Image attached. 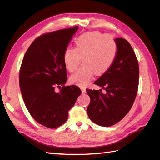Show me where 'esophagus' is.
I'll use <instances>...</instances> for the list:
<instances>
[{"instance_id":"34e87169","label":"esophagus","mask_w":160,"mask_h":160,"mask_svg":"<svg viewBox=\"0 0 160 160\" xmlns=\"http://www.w3.org/2000/svg\"><path fill=\"white\" fill-rule=\"evenodd\" d=\"M80 89H81V91H82V93H85V92H86L85 88H84V87H81Z\"/></svg>"}]
</instances>
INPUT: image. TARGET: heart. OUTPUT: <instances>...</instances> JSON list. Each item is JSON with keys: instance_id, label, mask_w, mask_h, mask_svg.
<instances>
[{"instance_id": "b5f03b06", "label": "heart", "mask_w": 160, "mask_h": 160, "mask_svg": "<svg viewBox=\"0 0 160 160\" xmlns=\"http://www.w3.org/2000/svg\"><path fill=\"white\" fill-rule=\"evenodd\" d=\"M75 44V48L68 47L63 53L65 66L70 72L77 69L82 58L84 64L70 77L72 83L86 85L94 72L99 75L106 73L115 61L117 47L109 35L87 32L77 38Z\"/></svg>"}]
</instances>
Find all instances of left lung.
Segmentation results:
<instances>
[{
    "mask_svg": "<svg viewBox=\"0 0 160 160\" xmlns=\"http://www.w3.org/2000/svg\"><path fill=\"white\" fill-rule=\"evenodd\" d=\"M117 53L112 67L94 84L106 90H86L90 97L87 109L89 118L101 126H112L124 118L133 104L139 79V66L129 42L114 39Z\"/></svg>",
    "mask_w": 160,
    "mask_h": 160,
    "instance_id": "left-lung-1",
    "label": "left lung"
}]
</instances>
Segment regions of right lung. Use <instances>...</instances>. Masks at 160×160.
<instances>
[{
	"label": "right lung",
	"mask_w": 160,
	"mask_h": 160,
	"mask_svg": "<svg viewBox=\"0 0 160 160\" xmlns=\"http://www.w3.org/2000/svg\"><path fill=\"white\" fill-rule=\"evenodd\" d=\"M78 29H61L37 38L21 65L19 82L25 106L34 120L48 128L66 122L68 111L82 92L76 85L64 86L67 73L63 53ZM61 86L56 92V87Z\"/></svg>",
	"instance_id": "1"
}]
</instances>
